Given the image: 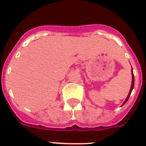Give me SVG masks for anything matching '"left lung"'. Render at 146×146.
<instances>
[{
	"label": "left lung",
	"instance_id": "obj_1",
	"mask_svg": "<svg viewBox=\"0 0 146 146\" xmlns=\"http://www.w3.org/2000/svg\"><path fill=\"white\" fill-rule=\"evenodd\" d=\"M131 73H132V84H131V88H130V90H129V94H128V96H127V98H126V100L124 101V102L123 103L122 106L123 105V104H125V103L128 101V99H129V96H130V94H131L132 91H133V89L134 87V75H133V68H132L131 70Z\"/></svg>",
	"mask_w": 146,
	"mask_h": 146
}]
</instances>
